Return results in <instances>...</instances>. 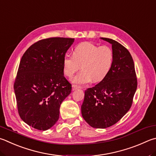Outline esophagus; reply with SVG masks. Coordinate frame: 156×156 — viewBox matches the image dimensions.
Listing matches in <instances>:
<instances>
[{"label": "esophagus", "mask_w": 156, "mask_h": 156, "mask_svg": "<svg viewBox=\"0 0 156 156\" xmlns=\"http://www.w3.org/2000/svg\"><path fill=\"white\" fill-rule=\"evenodd\" d=\"M79 88H80V87L76 85V84H73V85H72V90H75L76 89H79Z\"/></svg>", "instance_id": "1"}]
</instances>
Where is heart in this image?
<instances>
[{
    "label": "heart",
    "mask_w": 156,
    "mask_h": 156,
    "mask_svg": "<svg viewBox=\"0 0 156 156\" xmlns=\"http://www.w3.org/2000/svg\"><path fill=\"white\" fill-rule=\"evenodd\" d=\"M113 61L114 55L110 47L99 46L91 42H83L75 47L73 55H65L63 72L68 77H72L82 65L83 69L73 77V83L84 84L92 80L99 82L108 74Z\"/></svg>",
    "instance_id": "heart-1"
}]
</instances>
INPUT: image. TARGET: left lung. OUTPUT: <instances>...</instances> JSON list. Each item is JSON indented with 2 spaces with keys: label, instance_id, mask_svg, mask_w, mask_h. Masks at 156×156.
I'll list each match as a JSON object with an SVG mask.
<instances>
[{
  "label": "left lung",
  "instance_id": "obj_1",
  "mask_svg": "<svg viewBox=\"0 0 156 156\" xmlns=\"http://www.w3.org/2000/svg\"><path fill=\"white\" fill-rule=\"evenodd\" d=\"M112 45L114 61L108 74L84 93L82 115L94 128H106L117 123L132 106L137 78L131 55L113 39L101 37Z\"/></svg>",
  "mask_w": 156,
  "mask_h": 156
}]
</instances>
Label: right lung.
I'll return each mask as SVG.
<instances>
[{
  "instance_id": "right-lung-1",
  "label": "right lung",
  "mask_w": 156,
  "mask_h": 156,
  "mask_svg": "<svg viewBox=\"0 0 156 156\" xmlns=\"http://www.w3.org/2000/svg\"><path fill=\"white\" fill-rule=\"evenodd\" d=\"M73 41L64 37L42 39L21 58L13 87L17 106L22 121L35 129L44 131L55 125L61 103L71 93L63 60Z\"/></svg>"
}]
</instances>
